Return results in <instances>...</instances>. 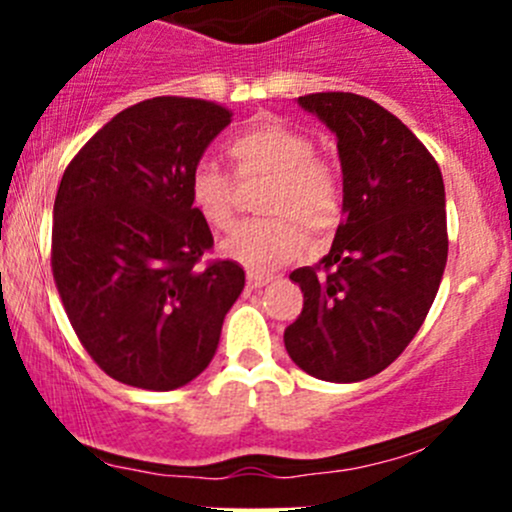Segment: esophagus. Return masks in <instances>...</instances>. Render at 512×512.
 I'll list each match as a JSON object with an SVG mask.
<instances>
[{
    "mask_svg": "<svg viewBox=\"0 0 512 512\" xmlns=\"http://www.w3.org/2000/svg\"><path fill=\"white\" fill-rule=\"evenodd\" d=\"M270 275H260V272H247V289H262L270 285Z\"/></svg>",
    "mask_w": 512,
    "mask_h": 512,
    "instance_id": "obj_1",
    "label": "esophagus"
}]
</instances>
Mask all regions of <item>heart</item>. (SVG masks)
Segmentation results:
<instances>
[{
    "instance_id": "b5f03b06",
    "label": "heart",
    "mask_w": 512,
    "mask_h": 512,
    "mask_svg": "<svg viewBox=\"0 0 512 512\" xmlns=\"http://www.w3.org/2000/svg\"><path fill=\"white\" fill-rule=\"evenodd\" d=\"M227 156L240 178H272L262 203L270 220L237 225L220 242L227 260L252 272H272L304 250V235H327L342 213V183L309 136L280 121H260L235 133ZM188 195L195 213L215 230H225L235 213V183L213 163L190 173Z\"/></svg>"
}]
</instances>
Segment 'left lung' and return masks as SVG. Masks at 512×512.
<instances>
[{"mask_svg":"<svg viewBox=\"0 0 512 512\" xmlns=\"http://www.w3.org/2000/svg\"><path fill=\"white\" fill-rule=\"evenodd\" d=\"M297 103L337 136L344 220L329 255L289 275L304 307L285 347L314 379L354 384L399 359L436 299L446 188L426 146L371 98L327 91Z\"/></svg>","mask_w":512,"mask_h":512,"instance_id":"1","label":"left lung"}]
</instances>
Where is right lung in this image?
I'll use <instances>...</instances> for the list:
<instances>
[{
  "instance_id": "1",
  "label": "right lung",
  "mask_w": 512,
  "mask_h": 512,
  "mask_svg": "<svg viewBox=\"0 0 512 512\" xmlns=\"http://www.w3.org/2000/svg\"><path fill=\"white\" fill-rule=\"evenodd\" d=\"M232 121L213 101L126 108L76 153L54 200L51 272L91 359L121 384L173 391L203 374L245 287L232 260L198 267L213 232L188 180Z\"/></svg>"
}]
</instances>
